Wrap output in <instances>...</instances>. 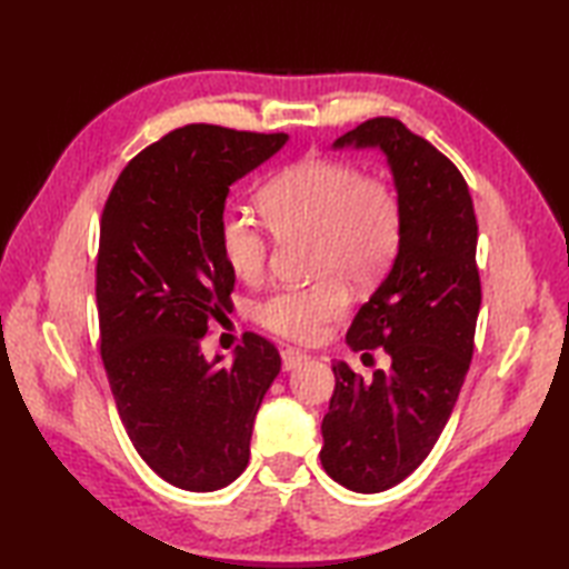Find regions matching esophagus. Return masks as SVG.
<instances>
[{
    "instance_id": "34e87169",
    "label": "esophagus",
    "mask_w": 569,
    "mask_h": 569,
    "mask_svg": "<svg viewBox=\"0 0 569 569\" xmlns=\"http://www.w3.org/2000/svg\"><path fill=\"white\" fill-rule=\"evenodd\" d=\"M283 369L286 371H293V369H298V367H303L306 361L310 359L306 352H300V349H296V347H288V349H283Z\"/></svg>"
}]
</instances>
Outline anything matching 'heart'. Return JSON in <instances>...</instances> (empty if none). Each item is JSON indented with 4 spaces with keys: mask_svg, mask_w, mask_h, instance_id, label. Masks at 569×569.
Segmentation results:
<instances>
[{
    "mask_svg": "<svg viewBox=\"0 0 569 569\" xmlns=\"http://www.w3.org/2000/svg\"><path fill=\"white\" fill-rule=\"evenodd\" d=\"M257 208L278 239L310 237L312 269L325 273L303 288H283L257 308L266 330L293 342H318L349 306L341 281L369 286L393 263L403 239L398 192L347 161L306 159L259 188ZM222 259L244 283H259L269 266V239L247 212L220 220Z\"/></svg>",
    "mask_w": 569,
    "mask_h": 569,
    "instance_id": "obj_1",
    "label": "heart"
}]
</instances>
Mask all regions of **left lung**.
Listing matches in <instances>:
<instances>
[{
	"label": "left lung",
	"instance_id": "8db88e82",
	"mask_svg": "<svg viewBox=\"0 0 569 569\" xmlns=\"http://www.w3.org/2000/svg\"><path fill=\"white\" fill-rule=\"evenodd\" d=\"M332 147L379 149L403 208L391 271L347 330L355 352L383 347L391 367L365 381L335 361L322 418L325 471L347 489L379 493L430 455L465 383L481 306L477 217L457 166L398 119H369Z\"/></svg>",
	"mask_w": 569,
	"mask_h": 569
}]
</instances>
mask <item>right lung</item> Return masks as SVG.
<instances>
[{
    "label": "right lung",
    "mask_w": 569,
    "mask_h": 569,
    "mask_svg": "<svg viewBox=\"0 0 569 569\" xmlns=\"http://www.w3.org/2000/svg\"><path fill=\"white\" fill-rule=\"evenodd\" d=\"M288 134L180 127L119 176L100 222V349L119 418L156 475L217 491L244 471L259 406L281 371L278 349L247 335L232 365L202 337L232 300L220 251L224 202Z\"/></svg>",
    "instance_id": "obj_1"
}]
</instances>
